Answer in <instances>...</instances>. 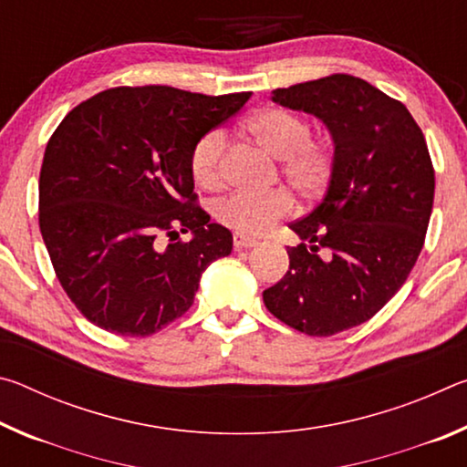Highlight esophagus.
<instances>
[{
	"instance_id": "34e87169",
	"label": "esophagus",
	"mask_w": 467,
	"mask_h": 467,
	"mask_svg": "<svg viewBox=\"0 0 467 467\" xmlns=\"http://www.w3.org/2000/svg\"><path fill=\"white\" fill-rule=\"evenodd\" d=\"M233 243H234V249H251V247H255V244H259L257 239H251V236L243 234V233H234Z\"/></svg>"
}]
</instances>
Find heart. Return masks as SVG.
<instances>
[{
	"label": "heart",
	"mask_w": 467,
	"mask_h": 467,
	"mask_svg": "<svg viewBox=\"0 0 467 467\" xmlns=\"http://www.w3.org/2000/svg\"><path fill=\"white\" fill-rule=\"evenodd\" d=\"M243 130L267 154L280 158L282 175L300 195L311 197L327 185L334 169V154L323 141L309 138V123L284 109H264L244 121ZM226 138L212 130L195 141L189 167L197 185L216 189L223 181ZM292 200L284 192L233 193L214 205L220 224L243 234H264L290 214Z\"/></svg>",
	"instance_id": "1"
}]
</instances>
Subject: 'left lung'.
<instances>
[{
  "mask_svg": "<svg viewBox=\"0 0 467 467\" xmlns=\"http://www.w3.org/2000/svg\"><path fill=\"white\" fill-rule=\"evenodd\" d=\"M272 100L326 125L334 169L317 208L290 224L300 244L264 303L306 336H334L381 311L412 272L434 200L429 148L410 110L360 78L295 84Z\"/></svg>",
  "mask_w": 467,
  "mask_h": 467,
  "instance_id": "1",
  "label": "left lung"
}]
</instances>
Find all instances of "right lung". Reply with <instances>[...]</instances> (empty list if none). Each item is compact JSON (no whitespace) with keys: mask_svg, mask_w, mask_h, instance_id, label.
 I'll return each instance as SVG.
<instances>
[{"mask_svg":"<svg viewBox=\"0 0 467 467\" xmlns=\"http://www.w3.org/2000/svg\"><path fill=\"white\" fill-rule=\"evenodd\" d=\"M249 99L123 86L84 100L55 130L38 224L63 290L94 326L156 334L193 305L205 267L233 251L231 231L195 205L189 154ZM179 232L190 241L175 242Z\"/></svg>","mask_w":467,"mask_h":467,"instance_id":"add662e5","label":"right lung"}]
</instances>
